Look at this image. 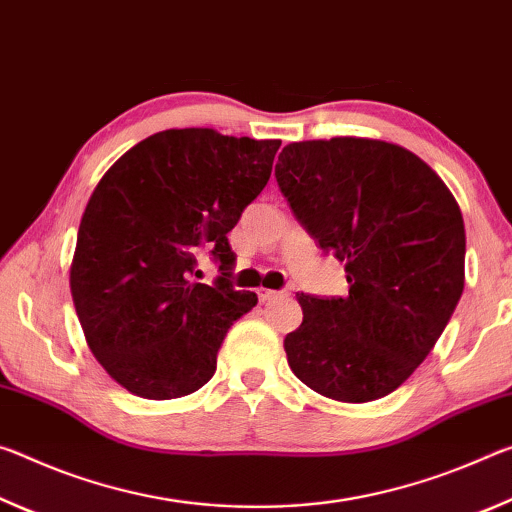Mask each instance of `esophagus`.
Returning <instances> with one entry per match:
<instances>
[{"label": "esophagus", "instance_id": "obj_1", "mask_svg": "<svg viewBox=\"0 0 512 512\" xmlns=\"http://www.w3.org/2000/svg\"><path fill=\"white\" fill-rule=\"evenodd\" d=\"M276 297H279V292H276V290L258 288V299H261V301H263V304H270V301H274Z\"/></svg>", "mask_w": 512, "mask_h": 512}]
</instances>
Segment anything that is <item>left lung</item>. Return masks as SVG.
Returning a JSON list of instances; mask_svg holds the SVG:
<instances>
[{
    "label": "left lung",
    "instance_id": "8db88e82",
    "mask_svg": "<svg viewBox=\"0 0 512 512\" xmlns=\"http://www.w3.org/2000/svg\"><path fill=\"white\" fill-rule=\"evenodd\" d=\"M276 181L297 220L345 263L349 295H297L288 365L320 395L365 404L395 392L445 331L465 288L458 201L420 156L385 140L290 142Z\"/></svg>",
    "mask_w": 512,
    "mask_h": 512
}]
</instances>
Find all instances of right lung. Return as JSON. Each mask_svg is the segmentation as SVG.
I'll use <instances>...</instances> for the list:
<instances>
[{"label":"right lung","instance_id":"add662e5","mask_svg":"<svg viewBox=\"0 0 512 512\" xmlns=\"http://www.w3.org/2000/svg\"><path fill=\"white\" fill-rule=\"evenodd\" d=\"M281 140L167 129L117 158L83 211L70 290L86 342L113 381L177 399L211 381L226 333L256 306L233 290L229 233L267 186ZM211 248L223 276L191 281Z\"/></svg>","mask_w":512,"mask_h":512}]
</instances>
